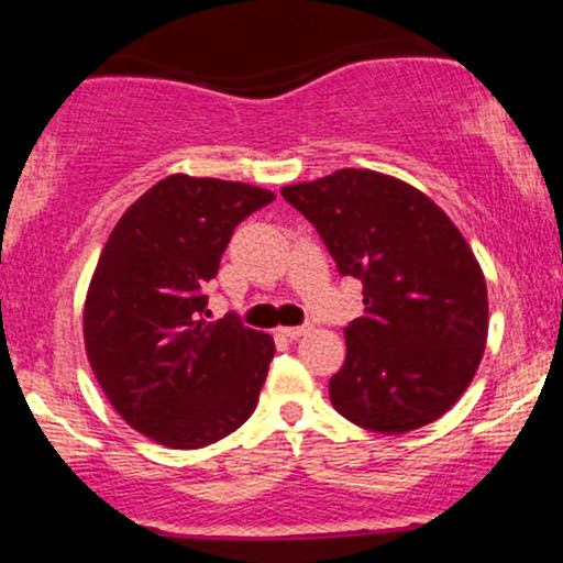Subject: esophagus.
Wrapping results in <instances>:
<instances>
[{"mask_svg": "<svg viewBox=\"0 0 563 563\" xmlns=\"http://www.w3.org/2000/svg\"><path fill=\"white\" fill-rule=\"evenodd\" d=\"M309 331H312V325H309V322H303V325H288V328H280V333L286 335V339H290V341H294V339H301V335H303V333H309Z\"/></svg>", "mask_w": 563, "mask_h": 563, "instance_id": "34e87169", "label": "esophagus"}]
</instances>
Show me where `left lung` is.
<instances>
[{"mask_svg": "<svg viewBox=\"0 0 563 563\" xmlns=\"http://www.w3.org/2000/svg\"><path fill=\"white\" fill-rule=\"evenodd\" d=\"M318 230L335 269L363 283V318L344 328L331 402L346 421L405 434L461 399L487 341V286L450 217L416 187L339 169L283 187Z\"/></svg>", "mask_w": 563, "mask_h": 563, "instance_id": "left-lung-1", "label": "left lung"}]
</instances>
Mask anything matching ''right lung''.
Masks as SVG:
<instances>
[{"label":"right lung","mask_w":563,"mask_h":563,"mask_svg":"<svg viewBox=\"0 0 563 563\" xmlns=\"http://www.w3.org/2000/svg\"><path fill=\"white\" fill-rule=\"evenodd\" d=\"M273 200L262 187L174 174L129 206L102 249L84 307L89 365L119 416L158 444L206 448L260 402L273 335L232 312L203 318L232 232Z\"/></svg>","instance_id":"right-lung-1"}]
</instances>
